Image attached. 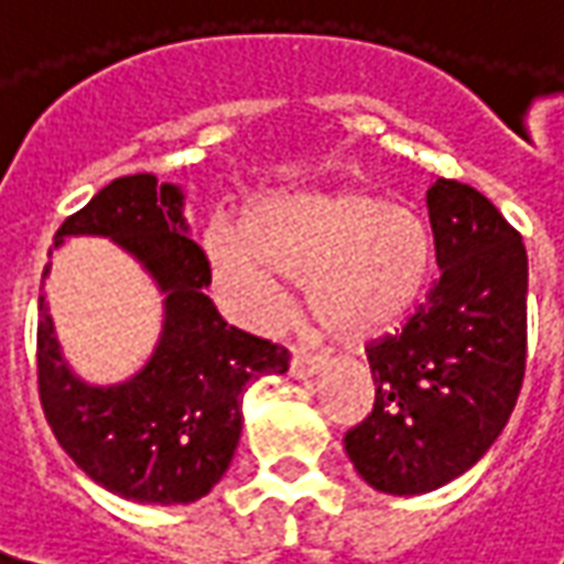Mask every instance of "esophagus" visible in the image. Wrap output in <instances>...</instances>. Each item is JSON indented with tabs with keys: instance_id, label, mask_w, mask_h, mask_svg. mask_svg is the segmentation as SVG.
I'll list each match as a JSON object with an SVG mask.
<instances>
[{
	"instance_id": "1",
	"label": "esophagus",
	"mask_w": 564,
	"mask_h": 564,
	"mask_svg": "<svg viewBox=\"0 0 564 564\" xmlns=\"http://www.w3.org/2000/svg\"><path fill=\"white\" fill-rule=\"evenodd\" d=\"M323 366H326V356H317V354H311V350L295 347L293 359H290V375H293L295 380L314 378Z\"/></svg>"
}]
</instances>
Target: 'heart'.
Returning a JSON list of instances; mask_svg holds the SVG:
<instances>
[{
    "mask_svg": "<svg viewBox=\"0 0 564 564\" xmlns=\"http://www.w3.org/2000/svg\"><path fill=\"white\" fill-rule=\"evenodd\" d=\"M205 253L226 307L250 326L278 323L286 278H302L323 326L368 338L423 295L432 229L414 208L368 189H293L262 198L247 223H210Z\"/></svg>",
    "mask_w": 564,
    "mask_h": 564,
    "instance_id": "obj_1",
    "label": "heart"
}]
</instances>
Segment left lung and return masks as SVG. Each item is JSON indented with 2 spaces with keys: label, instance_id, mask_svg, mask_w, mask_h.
Listing matches in <instances>:
<instances>
[{
  "label": "left lung",
  "instance_id": "8db88e82",
  "mask_svg": "<svg viewBox=\"0 0 564 564\" xmlns=\"http://www.w3.org/2000/svg\"><path fill=\"white\" fill-rule=\"evenodd\" d=\"M437 274L402 332L366 347L375 408L344 435L368 486L423 496L456 480L508 425L525 375L529 259L474 186L425 193Z\"/></svg>",
  "mask_w": 564,
  "mask_h": 564
}]
</instances>
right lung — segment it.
<instances>
[{"mask_svg": "<svg viewBox=\"0 0 564 564\" xmlns=\"http://www.w3.org/2000/svg\"><path fill=\"white\" fill-rule=\"evenodd\" d=\"M68 235L111 238L139 259L165 293V317L141 371L123 383L93 387L59 354L47 299L39 295L44 416L59 447L108 492L139 505L198 501L232 462L245 387L262 375H283L290 354L217 314L205 295L208 257L189 238L181 186L160 184L153 174L117 177L59 226L54 247Z\"/></svg>", "mask_w": 564, "mask_h": 564, "instance_id": "right-lung-1", "label": "right lung"}]
</instances>
